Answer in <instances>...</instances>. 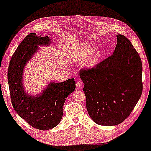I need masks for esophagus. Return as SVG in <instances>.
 <instances>
[{
    "mask_svg": "<svg viewBox=\"0 0 151 151\" xmlns=\"http://www.w3.org/2000/svg\"><path fill=\"white\" fill-rule=\"evenodd\" d=\"M83 87V83L81 81H77L76 82V88L77 89H81Z\"/></svg>",
    "mask_w": 151,
    "mask_h": 151,
    "instance_id": "34e87169",
    "label": "esophagus"
}]
</instances>
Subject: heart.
I'll use <instances>...</instances> for the list:
<instances>
[{
    "label": "heart",
    "mask_w": 151,
    "mask_h": 151,
    "mask_svg": "<svg viewBox=\"0 0 151 151\" xmlns=\"http://www.w3.org/2000/svg\"><path fill=\"white\" fill-rule=\"evenodd\" d=\"M92 47L86 45L81 47L78 49L75 55L74 56V62L78 63L84 61L86 59L85 65L87 67H92L98 62L101 55H102V50L100 48H95L91 50Z\"/></svg>",
    "instance_id": "obj_1"
}]
</instances>
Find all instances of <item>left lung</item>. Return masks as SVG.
<instances>
[{"label": "left lung", "mask_w": 151, "mask_h": 151, "mask_svg": "<svg viewBox=\"0 0 151 151\" xmlns=\"http://www.w3.org/2000/svg\"><path fill=\"white\" fill-rule=\"evenodd\" d=\"M113 54L91 69L80 71L89 115L100 125L125 120L142 92V61L131 42L117 35Z\"/></svg>", "instance_id": "1"}]
</instances>
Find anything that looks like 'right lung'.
Wrapping results in <instances>:
<instances>
[{
	"mask_svg": "<svg viewBox=\"0 0 151 151\" xmlns=\"http://www.w3.org/2000/svg\"><path fill=\"white\" fill-rule=\"evenodd\" d=\"M49 37L36 33L26 36L11 58L8 68V83L11 103L18 115L36 129L48 130L57 126L63 115L66 98L75 90L74 78L64 82H51L39 95L26 93L23 85V73L40 45L51 43Z\"/></svg>",
	"mask_w": 151,
	"mask_h": 151,
	"instance_id": "right-lung-1",
	"label": "right lung"
}]
</instances>
